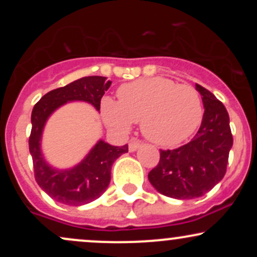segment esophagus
<instances>
[{"instance_id":"esophagus-1","label":"esophagus","mask_w":257,"mask_h":257,"mask_svg":"<svg viewBox=\"0 0 257 257\" xmlns=\"http://www.w3.org/2000/svg\"><path fill=\"white\" fill-rule=\"evenodd\" d=\"M141 145H143V143H141L140 140H138V139H133L131 143H129L128 149H129V151H131V152H134V151H137V150Z\"/></svg>"}]
</instances>
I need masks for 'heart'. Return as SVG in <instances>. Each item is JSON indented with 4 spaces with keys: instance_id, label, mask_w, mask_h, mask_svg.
Listing matches in <instances>:
<instances>
[{
    "instance_id": "1",
    "label": "heart",
    "mask_w": 257,
    "mask_h": 257,
    "mask_svg": "<svg viewBox=\"0 0 257 257\" xmlns=\"http://www.w3.org/2000/svg\"><path fill=\"white\" fill-rule=\"evenodd\" d=\"M118 101L104 98L101 112L106 125L126 133L134 122L152 143L174 146L196 132L203 118L202 99L192 85L166 77H152L120 85Z\"/></svg>"
}]
</instances>
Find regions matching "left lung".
I'll list each match as a JSON object with an SVG mask.
<instances>
[{
	"mask_svg": "<svg viewBox=\"0 0 257 257\" xmlns=\"http://www.w3.org/2000/svg\"><path fill=\"white\" fill-rule=\"evenodd\" d=\"M202 95L204 114L199 131L188 144L161 150L158 164L149 180L159 193L176 199L198 198L225 176L233 137L229 116L211 91L196 84Z\"/></svg>",
	"mask_w": 257,
	"mask_h": 257,
	"instance_id": "left-lung-1",
	"label": "left lung"
}]
</instances>
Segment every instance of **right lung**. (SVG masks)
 <instances>
[{
    "label": "right lung",
    "instance_id": "obj_1",
    "mask_svg": "<svg viewBox=\"0 0 257 257\" xmlns=\"http://www.w3.org/2000/svg\"><path fill=\"white\" fill-rule=\"evenodd\" d=\"M110 85L111 81L101 76L82 77L51 90L34 106L29 150L35 179L44 192L61 204L78 206L99 198L110 184L112 164L120 155L128 152V145L111 146L100 140L78 166L69 170L53 169L41 153L44 123L53 111L67 101H87L99 111L102 95Z\"/></svg>",
    "mask_w": 257,
    "mask_h": 257
}]
</instances>
